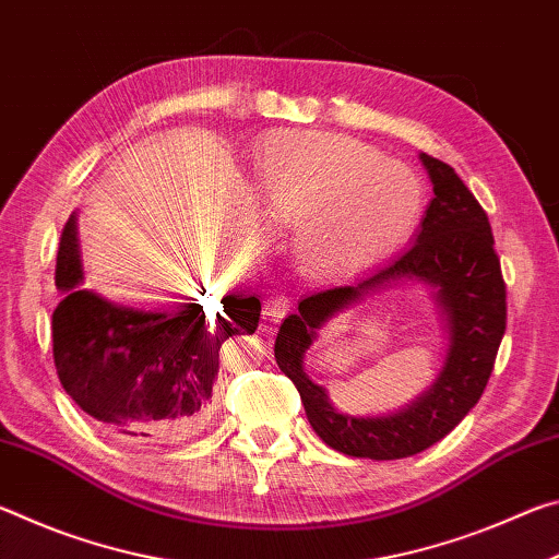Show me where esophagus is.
<instances>
[{"instance_id": "esophagus-1", "label": "esophagus", "mask_w": 559, "mask_h": 559, "mask_svg": "<svg viewBox=\"0 0 559 559\" xmlns=\"http://www.w3.org/2000/svg\"><path fill=\"white\" fill-rule=\"evenodd\" d=\"M288 310H290V300L286 293H281V290H271L266 300H263V316H266L269 320H276V323L281 318H286Z\"/></svg>"}]
</instances>
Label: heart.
<instances>
[{"label": "heart", "mask_w": 559, "mask_h": 559, "mask_svg": "<svg viewBox=\"0 0 559 559\" xmlns=\"http://www.w3.org/2000/svg\"><path fill=\"white\" fill-rule=\"evenodd\" d=\"M253 192L269 219L293 226V257L310 276H340L390 257L424 210L409 167L355 138L316 130L263 138Z\"/></svg>", "instance_id": "obj_1"}]
</instances>
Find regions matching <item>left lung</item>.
Instances as JSON below:
<instances>
[{
  "label": "left lung",
  "mask_w": 559,
  "mask_h": 559,
  "mask_svg": "<svg viewBox=\"0 0 559 559\" xmlns=\"http://www.w3.org/2000/svg\"><path fill=\"white\" fill-rule=\"evenodd\" d=\"M421 163L431 177L433 200L414 246L353 286L302 298L298 313L283 320L273 347L281 372L300 392L310 427L345 456L394 461L441 441L478 404L506 333V281L488 214L451 165L427 153ZM396 280H424L438 288L450 323L448 365L432 390L404 413L377 420L340 415L322 388L307 380L301 357L314 330L330 317L365 292Z\"/></svg>",
  "instance_id": "8db88e82"
}]
</instances>
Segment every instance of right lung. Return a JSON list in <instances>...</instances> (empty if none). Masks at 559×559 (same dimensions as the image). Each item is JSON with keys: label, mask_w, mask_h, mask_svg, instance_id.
Returning a JSON list of instances; mask_svg holds the SVG:
<instances>
[{"label": "right lung", "mask_w": 559, "mask_h": 559, "mask_svg": "<svg viewBox=\"0 0 559 559\" xmlns=\"http://www.w3.org/2000/svg\"><path fill=\"white\" fill-rule=\"evenodd\" d=\"M51 316L53 365L66 394L103 427L140 441H177L202 429L212 406L219 347L231 335H253L257 296H224L214 320L200 302L145 313L81 290L75 219L66 222L56 253Z\"/></svg>", "instance_id": "right-lung-1"}]
</instances>
